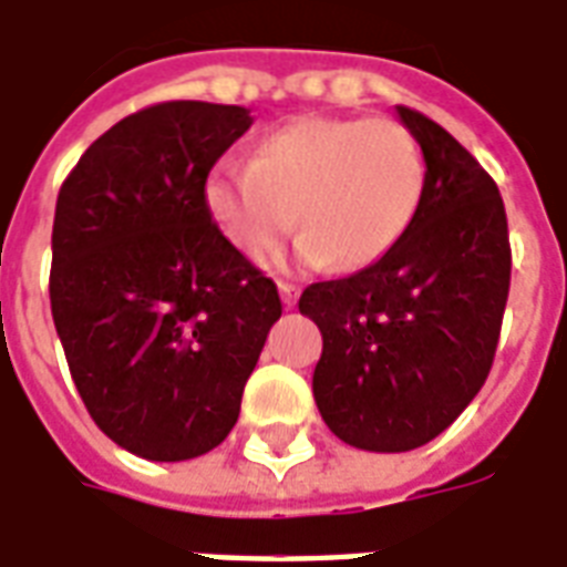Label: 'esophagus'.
<instances>
[{
  "instance_id": "esophagus-1",
  "label": "esophagus",
  "mask_w": 567,
  "mask_h": 567,
  "mask_svg": "<svg viewBox=\"0 0 567 567\" xmlns=\"http://www.w3.org/2000/svg\"><path fill=\"white\" fill-rule=\"evenodd\" d=\"M279 295H282V303H285V307H295L297 297H300V291H297V285L279 282Z\"/></svg>"
}]
</instances>
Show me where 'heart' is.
<instances>
[{
	"label": "heart",
	"mask_w": 567,
	"mask_h": 567,
	"mask_svg": "<svg viewBox=\"0 0 567 567\" xmlns=\"http://www.w3.org/2000/svg\"><path fill=\"white\" fill-rule=\"evenodd\" d=\"M421 144L393 118L303 116L264 134L248 165H220L208 212L248 257L272 251L288 229L303 267L355 270L386 255L423 199Z\"/></svg>",
	"instance_id": "heart-1"
}]
</instances>
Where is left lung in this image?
Here are the masks:
<instances>
[{"label": "left lung", "instance_id": "left-lung-1", "mask_svg": "<svg viewBox=\"0 0 567 567\" xmlns=\"http://www.w3.org/2000/svg\"><path fill=\"white\" fill-rule=\"evenodd\" d=\"M395 110L426 162L417 215L371 267L312 282L297 303L322 331L312 371L322 421L352 449L386 454L426 445L476 399L513 267L491 174L433 118Z\"/></svg>", "mask_w": 567, "mask_h": 567}]
</instances>
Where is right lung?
I'll return each mask as SVG.
<instances>
[{
  "mask_svg": "<svg viewBox=\"0 0 567 567\" xmlns=\"http://www.w3.org/2000/svg\"><path fill=\"white\" fill-rule=\"evenodd\" d=\"M245 106L168 101L116 122L66 174L51 229V316L91 421L146 461H189L239 421L276 282L217 229L215 162Z\"/></svg>",
  "mask_w": 567,
  "mask_h": 567,
  "instance_id": "obj_1",
  "label": "right lung"
}]
</instances>
